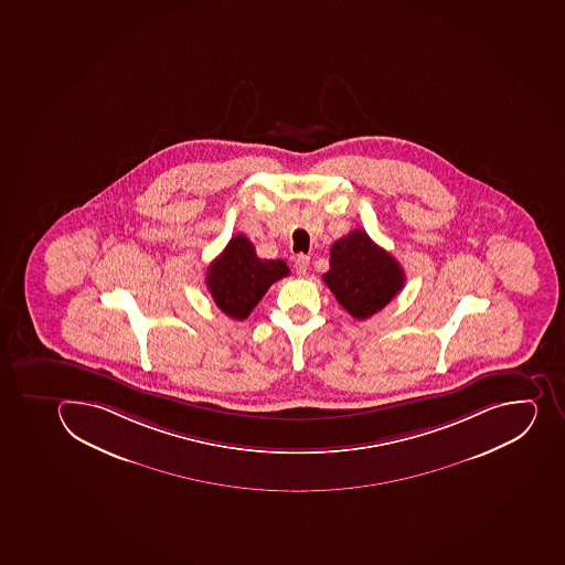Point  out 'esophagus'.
Here are the masks:
<instances>
[{"label":"esophagus","instance_id":"obj_1","mask_svg":"<svg viewBox=\"0 0 565 565\" xmlns=\"http://www.w3.org/2000/svg\"><path fill=\"white\" fill-rule=\"evenodd\" d=\"M309 266V257L305 256V254H300V256L295 257V271H297V275H306V271H308Z\"/></svg>","mask_w":565,"mask_h":565}]
</instances>
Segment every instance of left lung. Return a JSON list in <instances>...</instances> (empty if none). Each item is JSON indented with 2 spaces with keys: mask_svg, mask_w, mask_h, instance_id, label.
<instances>
[{
  "mask_svg": "<svg viewBox=\"0 0 565 565\" xmlns=\"http://www.w3.org/2000/svg\"><path fill=\"white\" fill-rule=\"evenodd\" d=\"M322 279L339 305L359 320L379 313L405 285L399 263L359 228L334 241Z\"/></svg>",
  "mask_w": 565,
  "mask_h": 565,
  "instance_id": "1",
  "label": "left lung"
}]
</instances>
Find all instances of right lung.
<instances>
[{
    "label": "right lung",
    "mask_w": 565,
    "mask_h": 565,
    "mask_svg": "<svg viewBox=\"0 0 565 565\" xmlns=\"http://www.w3.org/2000/svg\"><path fill=\"white\" fill-rule=\"evenodd\" d=\"M290 274L282 259H260L256 246L243 234L232 237L206 270V288L217 308L243 320L259 305L275 280Z\"/></svg>",
    "instance_id": "obj_1"
}]
</instances>
